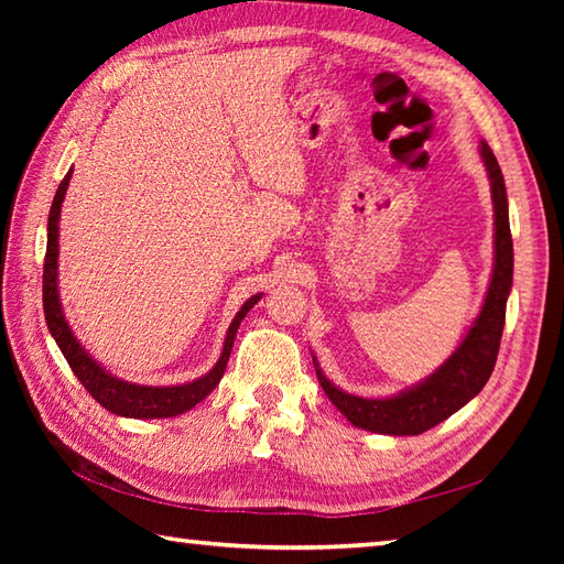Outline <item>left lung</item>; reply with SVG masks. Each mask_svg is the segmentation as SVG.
<instances>
[{
  "mask_svg": "<svg viewBox=\"0 0 564 564\" xmlns=\"http://www.w3.org/2000/svg\"><path fill=\"white\" fill-rule=\"evenodd\" d=\"M480 154L487 166L495 203V271L480 315L473 322V327L467 329L458 349L419 386L402 390L400 394H392V398L386 400H368L339 390L322 373L317 358L313 356L322 390H325L332 404L358 429L388 436L424 434V431L441 424L443 419H448L463 404L470 402L485 388L489 376H492L501 332H505L507 297L513 279V242L509 230L505 176H501L499 162L487 142L480 145Z\"/></svg>",
  "mask_w": 564,
  "mask_h": 564,
  "instance_id": "8db88e82",
  "label": "left lung"
}]
</instances>
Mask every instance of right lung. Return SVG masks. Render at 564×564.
<instances>
[{
	"label": "right lung",
	"mask_w": 564,
	"mask_h": 564,
	"mask_svg": "<svg viewBox=\"0 0 564 564\" xmlns=\"http://www.w3.org/2000/svg\"><path fill=\"white\" fill-rule=\"evenodd\" d=\"M72 178V170L65 174L63 182H59L51 215H47V247H45V263H43V310H45V322L47 329H51L53 339L57 341L59 351L67 358L72 373L77 376L87 392L97 400L104 410H109L118 416H130V419H162V416H176L188 412L191 406H196L200 400H206L218 386L225 366L230 361V351L235 344V334L239 329V322L245 319L251 307L259 303V295H251L249 301L242 305V310L235 315L230 329H227L223 354L206 376L198 380L184 382V386H135V382H128L111 376L109 370L101 368V364L94 361V358L82 349L75 334H72L67 319L63 315V305H59L57 295V223H59V210H63V200L67 194Z\"/></svg>",
	"instance_id": "1"
}]
</instances>
